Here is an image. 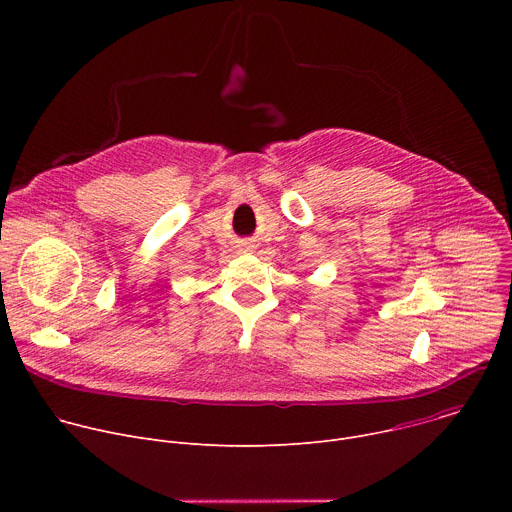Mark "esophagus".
I'll use <instances>...</instances> for the list:
<instances>
[{
	"label": "esophagus",
	"instance_id": "34e87169",
	"mask_svg": "<svg viewBox=\"0 0 512 512\" xmlns=\"http://www.w3.org/2000/svg\"><path fill=\"white\" fill-rule=\"evenodd\" d=\"M243 251H251V247H249V245H247V247H245V249H243Z\"/></svg>",
	"mask_w": 512,
	"mask_h": 512
}]
</instances>
